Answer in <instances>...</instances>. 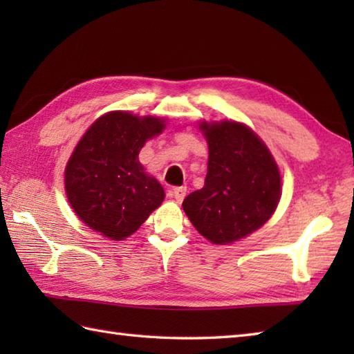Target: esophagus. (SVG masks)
<instances>
[{"label": "esophagus", "instance_id": "1", "mask_svg": "<svg viewBox=\"0 0 354 354\" xmlns=\"http://www.w3.org/2000/svg\"><path fill=\"white\" fill-rule=\"evenodd\" d=\"M171 193H173V198H175L178 202H183L187 193V187H175V189L171 190Z\"/></svg>", "mask_w": 354, "mask_h": 354}]
</instances>
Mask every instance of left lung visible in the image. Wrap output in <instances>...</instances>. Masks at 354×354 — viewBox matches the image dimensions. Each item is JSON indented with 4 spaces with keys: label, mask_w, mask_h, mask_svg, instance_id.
I'll use <instances>...</instances> for the list:
<instances>
[{
    "label": "left lung",
    "mask_w": 354,
    "mask_h": 354,
    "mask_svg": "<svg viewBox=\"0 0 354 354\" xmlns=\"http://www.w3.org/2000/svg\"><path fill=\"white\" fill-rule=\"evenodd\" d=\"M208 170L201 190L183 202L199 234L216 245L250 236L274 214L281 196L280 170L259 135L243 123L201 122Z\"/></svg>",
    "instance_id": "obj_1"
}]
</instances>
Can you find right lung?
I'll list each match as a JSON object with an SVG mask.
<instances>
[{
  "mask_svg": "<svg viewBox=\"0 0 354 354\" xmlns=\"http://www.w3.org/2000/svg\"><path fill=\"white\" fill-rule=\"evenodd\" d=\"M164 127L162 118L112 111L80 138L65 167V192L89 228L124 240L161 205L162 185L145 171L138 153Z\"/></svg>",
  "mask_w": 354,
  "mask_h": 354,
  "instance_id": "add662e5",
  "label": "right lung"
}]
</instances>
